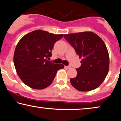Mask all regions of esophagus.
<instances>
[{"label":"esophagus","mask_w":121,"mask_h":121,"mask_svg":"<svg viewBox=\"0 0 121 121\" xmlns=\"http://www.w3.org/2000/svg\"><path fill=\"white\" fill-rule=\"evenodd\" d=\"M65 68L66 69H70L71 68L70 66H65Z\"/></svg>","instance_id":"obj_1"}]
</instances>
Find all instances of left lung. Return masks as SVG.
<instances>
[{"instance_id":"obj_1","label":"left lung","mask_w":121,"mask_h":121,"mask_svg":"<svg viewBox=\"0 0 121 121\" xmlns=\"http://www.w3.org/2000/svg\"><path fill=\"white\" fill-rule=\"evenodd\" d=\"M64 37L74 48L82 65L76 69L77 75L70 79L74 87L80 91H89L100 86L108 74V52L105 43L92 32L64 35Z\"/></svg>"}]
</instances>
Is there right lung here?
Here are the masks:
<instances>
[{"label":"right lung","instance_id":"obj_1","mask_svg":"<svg viewBox=\"0 0 121 121\" xmlns=\"http://www.w3.org/2000/svg\"><path fill=\"white\" fill-rule=\"evenodd\" d=\"M63 34L55 35L35 30L25 35L16 46L14 63L17 75L24 83L35 89H43L52 84L63 64L49 59L54 44Z\"/></svg>","mask_w":121,"mask_h":121}]
</instances>
